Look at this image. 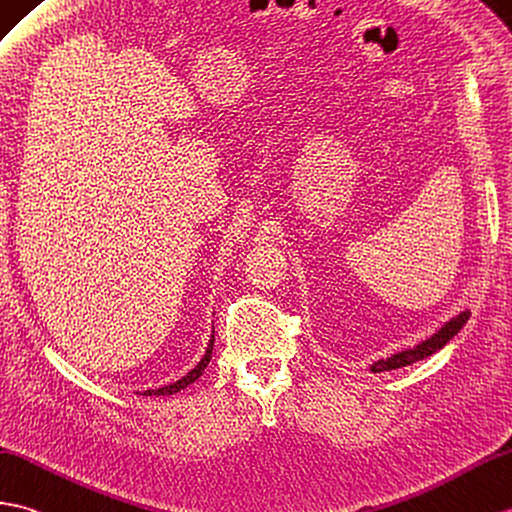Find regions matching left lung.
<instances>
[{
	"label": "left lung",
	"mask_w": 512,
	"mask_h": 512,
	"mask_svg": "<svg viewBox=\"0 0 512 512\" xmlns=\"http://www.w3.org/2000/svg\"><path fill=\"white\" fill-rule=\"evenodd\" d=\"M469 314L471 312L465 310V312H460L458 316H454L451 320H447V323L441 329H438L434 336L419 342L417 347L406 349V351H399L395 355H390V358H386V360H377L375 364H371V371L373 373L395 371V368H401V366H408V364H414V362H419V360L430 358L432 353H436L438 349H443L445 344L458 334V331L462 329V325H465L467 320H469Z\"/></svg>",
	"instance_id": "1"
}]
</instances>
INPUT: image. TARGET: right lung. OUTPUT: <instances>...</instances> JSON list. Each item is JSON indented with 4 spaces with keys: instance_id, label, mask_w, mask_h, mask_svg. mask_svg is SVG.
Listing matches in <instances>:
<instances>
[{
    "instance_id": "add662e5",
    "label": "right lung",
    "mask_w": 512,
    "mask_h": 512,
    "mask_svg": "<svg viewBox=\"0 0 512 512\" xmlns=\"http://www.w3.org/2000/svg\"><path fill=\"white\" fill-rule=\"evenodd\" d=\"M211 351H213V336H211V340H209V347H207V351H205V355H202V360L192 368V371H189L185 377H181L178 379V382H174V384H170V386H163V388H157V390H146L144 395L148 397H152V395H174V392H178V390H183V388H187L189 384H194L196 379L205 373V368H207V364H209V360H211Z\"/></svg>"
}]
</instances>
